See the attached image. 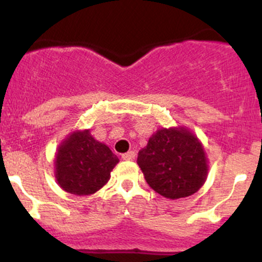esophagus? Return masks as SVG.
I'll return each mask as SVG.
<instances>
[{
    "instance_id": "esophagus-1",
    "label": "esophagus",
    "mask_w": 262,
    "mask_h": 262,
    "mask_svg": "<svg viewBox=\"0 0 262 262\" xmlns=\"http://www.w3.org/2000/svg\"><path fill=\"white\" fill-rule=\"evenodd\" d=\"M135 151H133V150H130V151L125 152V154L122 155V159L123 160H134L135 159Z\"/></svg>"
}]
</instances>
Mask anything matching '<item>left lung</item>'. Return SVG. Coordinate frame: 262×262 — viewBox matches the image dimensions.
Instances as JSON below:
<instances>
[{
    "label": "left lung",
    "instance_id": "obj_1",
    "mask_svg": "<svg viewBox=\"0 0 262 262\" xmlns=\"http://www.w3.org/2000/svg\"><path fill=\"white\" fill-rule=\"evenodd\" d=\"M148 185L161 196L188 197L206 181V154L194 135L183 128L161 129L138 154Z\"/></svg>",
    "mask_w": 262,
    "mask_h": 262
}]
</instances>
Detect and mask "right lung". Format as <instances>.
I'll return each mask as SVG.
<instances>
[{
    "label": "right lung",
    "instance_id": "obj_1",
    "mask_svg": "<svg viewBox=\"0 0 262 262\" xmlns=\"http://www.w3.org/2000/svg\"><path fill=\"white\" fill-rule=\"evenodd\" d=\"M118 161L111 149L93 139L89 130L76 132L58 150L55 176L66 192L89 196L106 185Z\"/></svg>",
    "mask_w": 262,
    "mask_h": 262
}]
</instances>
